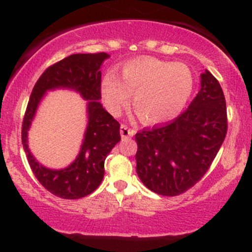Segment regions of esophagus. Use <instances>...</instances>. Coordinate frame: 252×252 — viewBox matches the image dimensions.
Wrapping results in <instances>:
<instances>
[{
	"label": "esophagus",
	"mask_w": 252,
	"mask_h": 252,
	"mask_svg": "<svg viewBox=\"0 0 252 252\" xmlns=\"http://www.w3.org/2000/svg\"><path fill=\"white\" fill-rule=\"evenodd\" d=\"M135 134V131L133 129H129L128 126L126 124H122L121 126V135L122 138H129V136H133Z\"/></svg>",
	"instance_id": "esophagus-1"
}]
</instances>
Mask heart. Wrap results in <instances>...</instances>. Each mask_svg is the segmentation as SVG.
Wrapping results in <instances>:
<instances>
[{"instance_id": "1", "label": "heart", "mask_w": 252, "mask_h": 252, "mask_svg": "<svg viewBox=\"0 0 252 252\" xmlns=\"http://www.w3.org/2000/svg\"><path fill=\"white\" fill-rule=\"evenodd\" d=\"M194 90V75L183 63L139 58L122 68L121 81L112 73L102 79L101 94L107 110L119 114L130 103L142 122L161 124L182 112Z\"/></svg>"}]
</instances>
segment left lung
Returning a JSON list of instances; mask_svg holds the SVG:
<instances>
[{"mask_svg": "<svg viewBox=\"0 0 252 252\" xmlns=\"http://www.w3.org/2000/svg\"><path fill=\"white\" fill-rule=\"evenodd\" d=\"M227 129L224 94L206 69L201 89L187 110L163 126L144 128L135 134L136 173L156 194H183L208 171Z\"/></svg>", "mask_w": 252, "mask_h": 252, "instance_id": "left-lung-1", "label": "left lung"}]
</instances>
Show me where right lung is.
<instances>
[{
  "label": "right lung",
  "mask_w": 252,
  "mask_h": 252,
  "mask_svg": "<svg viewBox=\"0 0 252 252\" xmlns=\"http://www.w3.org/2000/svg\"><path fill=\"white\" fill-rule=\"evenodd\" d=\"M105 52L77 53L50 65L35 84L22 126V142L28 162L40 184L62 199L75 200L88 196L101 184L105 174V159L121 140L118 122L102 107L101 70ZM57 87L78 91L88 103L89 123L82 150L72 165L64 170H48L36 162L27 147V130L42 96Z\"/></svg>",
  "instance_id": "right-lung-1"
}]
</instances>
